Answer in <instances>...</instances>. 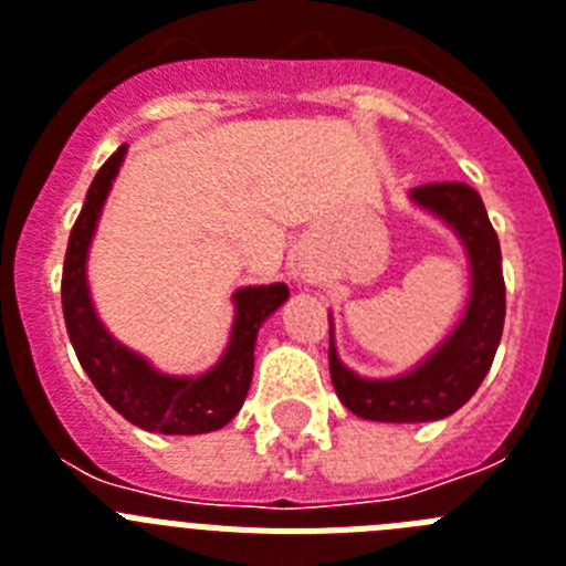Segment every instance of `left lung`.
I'll list each match as a JSON object with an SVG mask.
<instances>
[{
    "label": "left lung",
    "mask_w": 566,
    "mask_h": 566,
    "mask_svg": "<svg viewBox=\"0 0 566 566\" xmlns=\"http://www.w3.org/2000/svg\"><path fill=\"white\" fill-rule=\"evenodd\" d=\"M411 201L457 232L470 263V300L451 337L417 368L391 379H365L345 368L328 343V368L339 402L371 422H433L451 417L482 385L504 328L502 249L482 198L468 184H428ZM332 323V317H328Z\"/></svg>",
    "instance_id": "1"
}]
</instances>
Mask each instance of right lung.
<instances>
[{
	"mask_svg": "<svg viewBox=\"0 0 566 566\" xmlns=\"http://www.w3.org/2000/svg\"><path fill=\"white\" fill-rule=\"evenodd\" d=\"M127 144L115 149L93 178L84 207L70 232L62 272L64 326L76 357L98 394L122 413L127 422L144 431L192 437L218 431L247 399L254 371V343L263 319L289 300L286 283L247 286L234 292V323L229 345L218 365L198 377H169L155 371L142 354L129 352L98 319L87 286V252L96 234L102 207L107 201Z\"/></svg>",
	"mask_w": 566,
	"mask_h": 566,
	"instance_id": "obj_1",
	"label": "right lung"
}]
</instances>
